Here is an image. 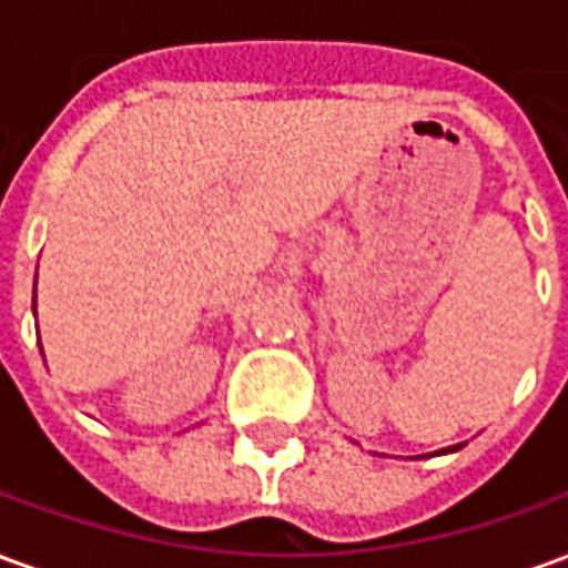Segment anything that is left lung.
Returning <instances> with one entry per match:
<instances>
[{"label":"left lung","instance_id":"obj_1","mask_svg":"<svg viewBox=\"0 0 568 568\" xmlns=\"http://www.w3.org/2000/svg\"><path fill=\"white\" fill-rule=\"evenodd\" d=\"M459 447H463V444H453V447H444V450L428 453V456H438V453H456V450H459ZM419 459H423V456H419Z\"/></svg>","mask_w":568,"mask_h":568}]
</instances>
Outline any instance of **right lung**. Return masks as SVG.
Instances as JSON below:
<instances>
[{"label":"right lung","mask_w":568,"mask_h":568,"mask_svg":"<svg viewBox=\"0 0 568 568\" xmlns=\"http://www.w3.org/2000/svg\"><path fill=\"white\" fill-rule=\"evenodd\" d=\"M42 356H44V353H42Z\"/></svg>","instance_id":"right-lung-1"}]
</instances>
